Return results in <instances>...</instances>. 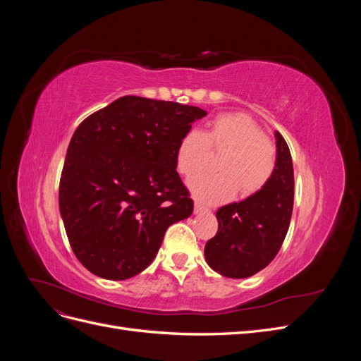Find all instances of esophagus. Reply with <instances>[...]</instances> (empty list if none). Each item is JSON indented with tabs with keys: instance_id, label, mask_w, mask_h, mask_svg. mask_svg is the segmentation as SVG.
I'll return each instance as SVG.
<instances>
[{
	"instance_id": "34e87169",
	"label": "esophagus",
	"mask_w": 361,
	"mask_h": 361,
	"mask_svg": "<svg viewBox=\"0 0 361 361\" xmlns=\"http://www.w3.org/2000/svg\"><path fill=\"white\" fill-rule=\"evenodd\" d=\"M206 212H209V209H207V207L202 206L200 203H195V206H194V214L195 215H202V214H206Z\"/></svg>"
}]
</instances>
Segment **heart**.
<instances>
[{
  "mask_svg": "<svg viewBox=\"0 0 361 361\" xmlns=\"http://www.w3.org/2000/svg\"><path fill=\"white\" fill-rule=\"evenodd\" d=\"M209 147L227 152L218 162L221 173H202L188 180V190L199 203L226 202L238 188L248 197L264 188L274 174L276 147L248 114H220L204 134L197 129L188 130L178 146V170L185 176L200 171L209 158Z\"/></svg>",
  "mask_w": 361,
  "mask_h": 361,
  "instance_id": "heart-1",
  "label": "heart"
}]
</instances>
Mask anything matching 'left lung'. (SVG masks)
<instances>
[{"instance_id": "left-lung-1", "label": "left lung", "mask_w": 361, "mask_h": 361, "mask_svg": "<svg viewBox=\"0 0 361 361\" xmlns=\"http://www.w3.org/2000/svg\"><path fill=\"white\" fill-rule=\"evenodd\" d=\"M276 137V170L250 197L216 211L218 232L204 245L207 265L228 279H247L269 265L288 233L293 207V166L289 147Z\"/></svg>"}]
</instances>
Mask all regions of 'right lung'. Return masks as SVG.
Returning <instances> with one entry per match:
<instances>
[{
	"instance_id": "right-lung-1",
	"label": "right lung",
	"mask_w": 361,
	"mask_h": 361,
	"mask_svg": "<svg viewBox=\"0 0 361 361\" xmlns=\"http://www.w3.org/2000/svg\"><path fill=\"white\" fill-rule=\"evenodd\" d=\"M206 114L197 106L123 96L76 128L61 171L60 215L75 256L94 276L140 274L167 228L192 214L176 152Z\"/></svg>"
}]
</instances>
